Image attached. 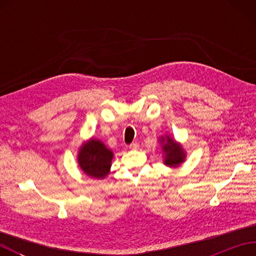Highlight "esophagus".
<instances>
[{"mask_svg":"<svg viewBox=\"0 0 256 256\" xmlns=\"http://www.w3.org/2000/svg\"><path fill=\"white\" fill-rule=\"evenodd\" d=\"M138 146H140V145H138V143L135 142V143H132L131 145H130L128 148H130V150H138Z\"/></svg>","mask_w":256,"mask_h":256,"instance_id":"esophagus-1","label":"esophagus"}]
</instances>
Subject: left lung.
I'll return each instance as SVG.
<instances>
[{
    "instance_id": "left-lung-1",
    "label": "left lung",
    "mask_w": 256,
    "mask_h": 256,
    "mask_svg": "<svg viewBox=\"0 0 256 256\" xmlns=\"http://www.w3.org/2000/svg\"><path fill=\"white\" fill-rule=\"evenodd\" d=\"M158 143L160 144L164 165L175 170L184 164V162L186 160L187 153L182 143L172 138L170 134L162 135L158 138Z\"/></svg>"
}]
</instances>
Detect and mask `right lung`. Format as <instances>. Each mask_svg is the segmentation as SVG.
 Segmentation results:
<instances>
[{"label":"right lung","mask_w":256,"mask_h":256,"mask_svg":"<svg viewBox=\"0 0 256 256\" xmlns=\"http://www.w3.org/2000/svg\"><path fill=\"white\" fill-rule=\"evenodd\" d=\"M113 156V152L102 140L90 138L80 145L77 162L86 176L103 179L110 174Z\"/></svg>","instance_id":"add662e5"}]
</instances>
